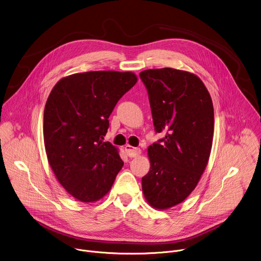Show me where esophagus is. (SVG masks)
<instances>
[{
	"mask_svg": "<svg viewBox=\"0 0 261 261\" xmlns=\"http://www.w3.org/2000/svg\"><path fill=\"white\" fill-rule=\"evenodd\" d=\"M125 151H126V154H127L130 158L137 157L138 155L141 154L140 148H136V147H133V146H131V145H126V146H125Z\"/></svg>",
	"mask_w": 261,
	"mask_h": 261,
	"instance_id": "34e87169",
	"label": "esophagus"
}]
</instances>
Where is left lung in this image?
<instances>
[{
  "label": "left lung",
  "instance_id": "left-lung-1",
  "mask_svg": "<svg viewBox=\"0 0 261 261\" xmlns=\"http://www.w3.org/2000/svg\"><path fill=\"white\" fill-rule=\"evenodd\" d=\"M152 109L157 133L165 137L147 148L150 171L141 179L145 199L166 210L195 189L211 154L214 106L211 95L195 74L172 68L139 73Z\"/></svg>",
  "mask_w": 261,
  "mask_h": 261
}]
</instances>
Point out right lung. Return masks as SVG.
Instances as JSON below:
<instances>
[{"instance_id":"right-lung-1","label":"right lung","mask_w":261,"mask_h":261,"mask_svg":"<svg viewBox=\"0 0 261 261\" xmlns=\"http://www.w3.org/2000/svg\"><path fill=\"white\" fill-rule=\"evenodd\" d=\"M136 83L132 72L76 73L59 81L47 98L43 135L48 163L80 201L103 198L124 165L118 148L103 137L118 101Z\"/></svg>"}]
</instances>
